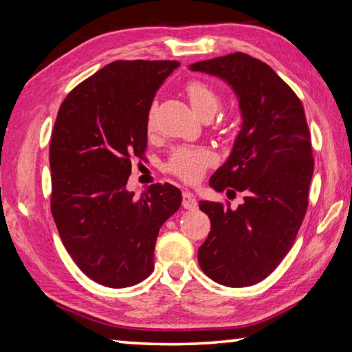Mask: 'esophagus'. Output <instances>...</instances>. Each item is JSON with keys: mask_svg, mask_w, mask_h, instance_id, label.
Returning <instances> with one entry per match:
<instances>
[{"mask_svg": "<svg viewBox=\"0 0 352 352\" xmlns=\"http://www.w3.org/2000/svg\"><path fill=\"white\" fill-rule=\"evenodd\" d=\"M182 205L183 208H186V210H195V208H197V200H195L194 194H190L189 190H184Z\"/></svg>", "mask_w": 352, "mask_h": 352, "instance_id": "34e87169", "label": "esophagus"}]
</instances>
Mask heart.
<instances>
[{
	"instance_id": "b5f03b06",
	"label": "heart",
	"mask_w": 352,
	"mask_h": 352,
	"mask_svg": "<svg viewBox=\"0 0 352 352\" xmlns=\"http://www.w3.org/2000/svg\"><path fill=\"white\" fill-rule=\"evenodd\" d=\"M184 91L188 94L192 109L201 118L212 116L217 111L220 98L208 83L201 80H190ZM153 115L151 113L147 116V129L153 130ZM214 162H216V158H214L210 148L201 146H178L170 152L166 169L182 180L192 183L197 182L204 175L206 168H210Z\"/></svg>"
}]
</instances>
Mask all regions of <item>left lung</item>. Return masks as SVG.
Segmentation results:
<instances>
[{
    "instance_id": "obj_1",
    "label": "left lung",
    "mask_w": 352,
    "mask_h": 352,
    "mask_svg": "<svg viewBox=\"0 0 352 352\" xmlns=\"http://www.w3.org/2000/svg\"><path fill=\"white\" fill-rule=\"evenodd\" d=\"M189 69L222 79L239 100L241 130L210 186L219 192L233 188L245 197L236 210L199 201L211 220L199 264L212 281L247 287L276 269L305 219L314 174L305 109L269 65L248 54L216 57Z\"/></svg>"
}]
</instances>
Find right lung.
I'll return each mask as SVG.
<instances>
[{
	"label": "right lung",
	"mask_w": 352,
	"mask_h": 352,
	"mask_svg": "<svg viewBox=\"0 0 352 352\" xmlns=\"http://www.w3.org/2000/svg\"><path fill=\"white\" fill-rule=\"evenodd\" d=\"M175 60H118L79 83L60 105L50 147L51 211L67 252L107 287L153 270L158 231L182 205L180 189H127L132 157L147 146V116Z\"/></svg>",
	"instance_id": "add662e5"
}]
</instances>
